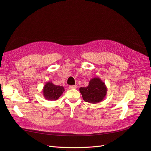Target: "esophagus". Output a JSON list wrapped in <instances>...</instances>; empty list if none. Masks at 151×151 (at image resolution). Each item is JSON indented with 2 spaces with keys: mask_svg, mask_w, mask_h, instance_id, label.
<instances>
[{
  "mask_svg": "<svg viewBox=\"0 0 151 151\" xmlns=\"http://www.w3.org/2000/svg\"><path fill=\"white\" fill-rule=\"evenodd\" d=\"M77 88V86L76 85H74V86H69V89H76Z\"/></svg>",
  "mask_w": 151,
  "mask_h": 151,
  "instance_id": "1",
  "label": "esophagus"
}]
</instances>
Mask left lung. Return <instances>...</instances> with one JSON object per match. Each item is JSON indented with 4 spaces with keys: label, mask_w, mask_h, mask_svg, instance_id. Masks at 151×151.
I'll use <instances>...</instances> for the list:
<instances>
[{
    "label": "left lung",
    "mask_w": 151,
    "mask_h": 151,
    "mask_svg": "<svg viewBox=\"0 0 151 151\" xmlns=\"http://www.w3.org/2000/svg\"><path fill=\"white\" fill-rule=\"evenodd\" d=\"M79 91L86 102L96 104L104 99L107 93V88L99 77L91 79L89 85L85 88H80Z\"/></svg>",
    "instance_id": "1"
}]
</instances>
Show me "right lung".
<instances>
[{
  "mask_svg": "<svg viewBox=\"0 0 151 151\" xmlns=\"http://www.w3.org/2000/svg\"><path fill=\"white\" fill-rule=\"evenodd\" d=\"M64 91L65 89L63 86L55 85L52 82H47L43 87L42 93L45 99L53 101L60 98Z\"/></svg>",
  "mask_w": 151,
  "mask_h": 151,
  "instance_id": "obj_1",
  "label": "right lung"
}]
</instances>
